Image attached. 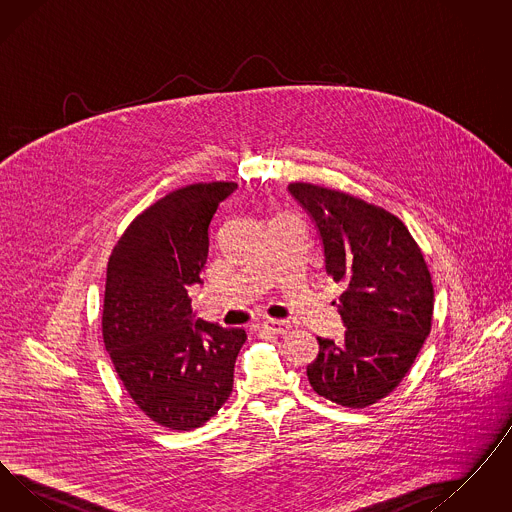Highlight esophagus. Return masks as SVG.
<instances>
[{
	"label": "esophagus",
	"mask_w": 512,
	"mask_h": 512,
	"mask_svg": "<svg viewBox=\"0 0 512 512\" xmlns=\"http://www.w3.org/2000/svg\"><path fill=\"white\" fill-rule=\"evenodd\" d=\"M263 328L268 330V332H272V334H286V332L292 328V324H290V320L267 318V320L263 322Z\"/></svg>",
	"instance_id": "obj_1"
}]
</instances>
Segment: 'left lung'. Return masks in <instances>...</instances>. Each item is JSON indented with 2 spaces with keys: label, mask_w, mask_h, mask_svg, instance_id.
Segmentation results:
<instances>
[{
  "label": "left lung",
  "mask_w": 512,
  "mask_h": 512,
  "mask_svg": "<svg viewBox=\"0 0 512 512\" xmlns=\"http://www.w3.org/2000/svg\"><path fill=\"white\" fill-rule=\"evenodd\" d=\"M288 190L317 224L328 276L345 288L336 305L345 338H317L309 382L320 397L365 409L399 386L430 334V270L407 226L386 209L307 182Z\"/></svg>",
  "instance_id": "1"
}]
</instances>
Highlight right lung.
Masks as SVG:
<instances>
[{
    "label": "right lung",
    "instance_id": "right-lung-1",
    "mask_svg": "<svg viewBox=\"0 0 512 512\" xmlns=\"http://www.w3.org/2000/svg\"><path fill=\"white\" fill-rule=\"evenodd\" d=\"M236 182L178 188L130 222L107 263L101 332L122 386L153 422L203 426L232 393L247 336L195 320L188 286L201 284L209 224Z\"/></svg>",
    "mask_w": 512,
    "mask_h": 512
}]
</instances>
